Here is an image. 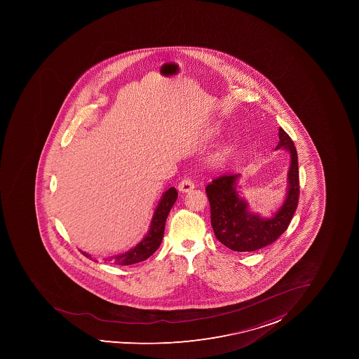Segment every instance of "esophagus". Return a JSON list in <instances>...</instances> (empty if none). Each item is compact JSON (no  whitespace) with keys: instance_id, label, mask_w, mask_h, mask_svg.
<instances>
[{"instance_id":"esophagus-1","label":"esophagus","mask_w":359,"mask_h":359,"mask_svg":"<svg viewBox=\"0 0 359 359\" xmlns=\"http://www.w3.org/2000/svg\"><path fill=\"white\" fill-rule=\"evenodd\" d=\"M177 189L182 193L191 192V191L194 189V182H193L189 177H186V179H184V180L179 184Z\"/></svg>"}]
</instances>
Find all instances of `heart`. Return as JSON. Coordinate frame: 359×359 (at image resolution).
<instances>
[{"mask_svg": "<svg viewBox=\"0 0 359 359\" xmlns=\"http://www.w3.org/2000/svg\"><path fill=\"white\" fill-rule=\"evenodd\" d=\"M228 154H229V151H227V149H224L222 152L219 153L217 159L220 160V161H222V160H224L226 158H227Z\"/></svg>", "mask_w": 359, "mask_h": 359, "instance_id": "b5f03b06", "label": "heart"}]
</instances>
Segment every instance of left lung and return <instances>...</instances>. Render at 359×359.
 Returning a JSON list of instances; mask_svg holds the SVG:
<instances>
[{
	"instance_id": "left-lung-1",
	"label": "left lung",
	"mask_w": 359,
	"mask_h": 359,
	"mask_svg": "<svg viewBox=\"0 0 359 359\" xmlns=\"http://www.w3.org/2000/svg\"><path fill=\"white\" fill-rule=\"evenodd\" d=\"M276 149L290 154L287 194L282 206L270 217L249 210L238 191L240 174L222 175L206 187L210 205V222L217 240L234 252H254L276 241L290 224L299 196L297 151L283 128H278Z\"/></svg>"
}]
</instances>
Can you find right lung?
I'll return each mask as SVG.
<instances>
[{
    "mask_svg": "<svg viewBox=\"0 0 359 359\" xmlns=\"http://www.w3.org/2000/svg\"><path fill=\"white\" fill-rule=\"evenodd\" d=\"M177 189L174 187L167 189L166 192L163 193L156 210H154L149 231H147V234L144 236L142 241L128 252L110 256V257L104 259V261L114 263L116 266H130V264H135V263L142 262V261L149 259V256L154 254L156 249L159 248L160 243L163 241L167 215L170 213V208L173 207L174 203L177 201ZM82 252L83 255L91 259L90 254L86 252Z\"/></svg>",
    "mask_w": 359,
    "mask_h": 359,
    "instance_id": "1",
    "label": "right lung"
}]
</instances>
